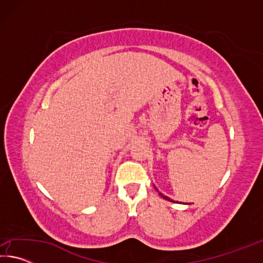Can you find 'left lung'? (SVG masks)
I'll list each match as a JSON object with an SVG mask.
<instances>
[{"label": "left lung", "instance_id": "left-lung-1", "mask_svg": "<svg viewBox=\"0 0 263 263\" xmlns=\"http://www.w3.org/2000/svg\"><path fill=\"white\" fill-rule=\"evenodd\" d=\"M154 188H155V190H157L158 191V194L160 195V196H161V197L162 198H164V199H167V201H169V202H174V203H177V201H174V199H172L171 197H168V196H164L162 193H160V191L157 189V186H155L154 185Z\"/></svg>", "mask_w": 263, "mask_h": 263}]
</instances>
